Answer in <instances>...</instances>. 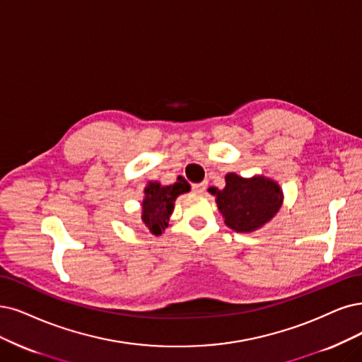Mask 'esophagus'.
<instances>
[{
	"label": "esophagus",
	"mask_w": 362,
	"mask_h": 362,
	"mask_svg": "<svg viewBox=\"0 0 362 362\" xmlns=\"http://www.w3.org/2000/svg\"><path fill=\"white\" fill-rule=\"evenodd\" d=\"M192 189H194V192H197V194H203V192L207 189V183H206V182H203V183H195V185H192Z\"/></svg>",
	"instance_id": "esophagus-1"
}]
</instances>
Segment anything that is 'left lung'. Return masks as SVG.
<instances>
[{
    "instance_id": "left-lung-1",
    "label": "left lung",
    "mask_w": 362,
    "mask_h": 362,
    "mask_svg": "<svg viewBox=\"0 0 362 362\" xmlns=\"http://www.w3.org/2000/svg\"><path fill=\"white\" fill-rule=\"evenodd\" d=\"M225 188L215 189L218 209L225 223L237 233H252L274 218L284 203L280 186L264 176L245 179L230 173L225 176Z\"/></svg>"
}]
</instances>
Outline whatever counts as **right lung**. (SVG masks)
I'll list each match as a JSON object with an SVG mask.
<instances>
[{"instance_id": "1", "label": "right lung", "mask_w": 362, "mask_h": 362, "mask_svg": "<svg viewBox=\"0 0 362 362\" xmlns=\"http://www.w3.org/2000/svg\"><path fill=\"white\" fill-rule=\"evenodd\" d=\"M177 180L179 182L168 186H163L159 182H149L144 188L141 221L146 228L155 235H159L168 226L176 198L180 194L191 191L189 183L185 179Z\"/></svg>"}]
</instances>
